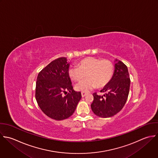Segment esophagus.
<instances>
[{"label": "esophagus", "mask_w": 158, "mask_h": 158, "mask_svg": "<svg viewBox=\"0 0 158 158\" xmlns=\"http://www.w3.org/2000/svg\"><path fill=\"white\" fill-rule=\"evenodd\" d=\"M81 95H82V97H84L87 95V93H85V92H81Z\"/></svg>", "instance_id": "1"}]
</instances>
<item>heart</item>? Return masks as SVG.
Instances as JSON below:
<instances>
[{"mask_svg":"<svg viewBox=\"0 0 158 158\" xmlns=\"http://www.w3.org/2000/svg\"><path fill=\"white\" fill-rule=\"evenodd\" d=\"M114 68L112 63L108 60H100L89 57L82 60L78 67L72 66L69 68L68 74L74 81H80L86 75L87 78L76 85V89L82 92H87L97 86L106 85L111 79Z\"/></svg>","mask_w":158,"mask_h":158,"instance_id":"1","label":"heart"}]
</instances>
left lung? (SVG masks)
<instances>
[{
  "instance_id": "8db88e82",
  "label": "left lung",
  "mask_w": 158,
  "mask_h": 158,
  "mask_svg": "<svg viewBox=\"0 0 158 158\" xmlns=\"http://www.w3.org/2000/svg\"><path fill=\"white\" fill-rule=\"evenodd\" d=\"M114 71L110 81L100 91L103 96L94 93L91 104L92 111L101 118H110L124 107L129 93L131 80L127 67L122 61L114 60Z\"/></svg>"
}]
</instances>
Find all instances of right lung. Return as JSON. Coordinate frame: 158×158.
I'll use <instances>...</instances> for the list:
<instances>
[{"label":"right lung","instance_id":"right-lung-1","mask_svg":"<svg viewBox=\"0 0 158 158\" xmlns=\"http://www.w3.org/2000/svg\"><path fill=\"white\" fill-rule=\"evenodd\" d=\"M69 65L67 58H57L44 68L37 78V103L45 114L57 121L70 117L82 97L80 92L73 90L68 74ZM68 91L64 97L63 93Z\"/></svg>","mask_w":158,"mask_h":158}]
</instances>
